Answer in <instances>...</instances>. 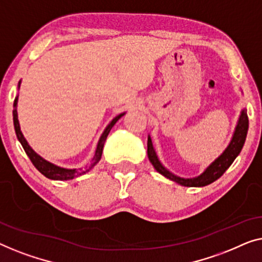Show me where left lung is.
I'll return each mask as SVG.
<instances>
[{
  "label": "left lung",
  "instance_id": "8db88e82",
  "mask_svg": "<svg viewBox=\"0 0 262 262\" xmlns=\"http://www.w3.org/2000/svg\"><path fill=\"white\" fill-rule=\"evenodd\" d=\"M247 132H248V116H247V110L245 108L241 110L237 123L235 126L233 136H231V140L228 143L227 148L209 166H206L200 176L192 177V178H183V177H179L174 174V173H172L169 169L164 166L159 159V157H158L156 149H154L150 135H148V140H147V156H148V159L152 163L153 167L157 169V172H159L160 174L166 177L167 179L172 180V182H176L179 185L187 187L206 186L219 179L229 168L230 165L233 164V161L236 159L241 152L243 145H245Z\"/></svg>",
  "mask_w": 262,
  "mask_h": 262
}]
</instances>
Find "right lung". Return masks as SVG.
Segmentation results:
<instances>
[{
	"mask_svg": "<svg viewBox=\"0 0 262 262\" xmlns=\"http://www.w3.org/2000/svg\"><path fill=\"white\" fill-rule=\"evenodd\" d=\"M21 85V80L19 82V85H17V89H20ZM17 101H19V95L16 96L15 99H14V109H13V121H14V128H15V133L17 136V140H19L20 143L24 147L26 154H27L29 159L33 163V165L36 167V169L40 173H42L46 178L52 179V180H70L76 178V177H79L82 174H85L86 172H89L91 168H93L96 164L101 160L102 158V152H103V147H104V142L106 140V136H108L109 132L112 130V128L114 127L117 121H119L121 117H122L126 113H121L119 115L114 117V119L110 121L108 126L105 127V129L103 130V133L99 136L97 146H96V150L95 154L93 157V160H91V164L89 166H84V167H78V168H65L61 166H58V165L50 163L46 159H43L41 156H39L38 153L35 152L34 149L29 146V143L26 138L22 134L21 132V127H20V122H19V117H17Z\"/></svg>",
	"mask_w": 262,
	"mask_h": 262,
	"instance_id": "1",
	"label": "right lung"
}]
</instances>
